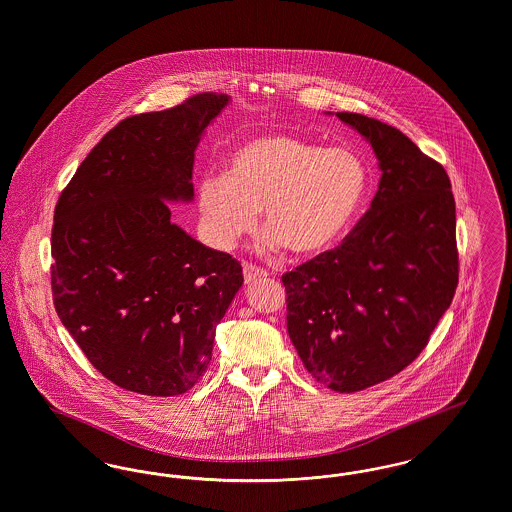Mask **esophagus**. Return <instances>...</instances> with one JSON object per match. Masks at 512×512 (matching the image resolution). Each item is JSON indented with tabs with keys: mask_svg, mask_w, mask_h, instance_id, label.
<instances>
[{
	"mask_svg": "<svg viewBox=\"0 0 512 512\" xmlns=\"http://www.w3.org/2000/svg\"><path fill=\"white\" fill-rule=\"evenodd\" d=\"M265 276H267V272H265V270H261V268L255 267V265H249V263H244L245 284L257 282V280H261V278H265Z\"/></svg>",
	"mask_w": 512,
	"mask_h": 512,
	"instance_id": "esophagus-1",
	"label": "esophagus"
}]
</instances>
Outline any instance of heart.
Segmentation results:
<instances>
[{
	"label": "heart",
	"mask_w": 512,
	"mask_h": 512,
	"mask_svg": "<svg viewBox=\"0 0 512 512\" xmlns=\"http://www.w3.org/2000/svg\"><path fill=\"white\" fill-rule=\"evenodd\" d=\"M365 163L345 147H320L286 134L253 136L236 147L224 174L197 180V213L205 238L232 249L263 211V251L284 245L293 255H317L334 244L361 207Z\"/></svg>",
	"instance_id": "obj_1"
}]
</instances>
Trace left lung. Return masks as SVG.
I'll use <instances>...</instances> for the list:
<instances>
[{
    "instance_id": "1",
    "label": "left lung",
    "mask_w": 512,
    "mask_h": 512,
    "mask_svg": "<svg viewBox=\"0 0 512 512\" xmlns=\"http://www.w3.org/2000/svg\"><path fill=\"white\" fill-rule=\"evenodd\" d=\"M372 146L380 184L341 245L286 272L288 334L330 390H366L411 365L459 284L455 197L445 169L401 130L336 113Z\"/></svg>"
}]
</instances>
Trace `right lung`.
Returning a JSON list of instances; mask_svg holds the SVG:
<instances>
[{"instance_id": "add662e5", "label": "right lung", "mask_w": 512, "mask_h": 512, "mask_svg": "<svg viewBox=\"0 0 512 512\" xmlns=\"http://www.w3.org/2000/svg\"><path fill=\"white\" fill-rule=\"evenodd\" d=\"M197 94L111 128L59 195L51 230L53 305L82 353L122 390L194 388L242 265L171 222L192 201L195 147L228 105Z\"/></svg>"}]
</instances>
